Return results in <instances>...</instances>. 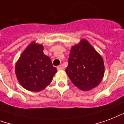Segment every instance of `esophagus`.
Listing matches in <instances>:
<instances>
[{
	"mask_svg": "<svg viewBox=\"0 0 124 124\" xmlns=\"http://www.w3.org/2000/svg\"><path fill=\"white\" fill-rule=\"evenodd\" d=\"M57 70H64V67L62 65H60L57 67Z\"/></svg>",
	"mask_w": 124,
	"mask_h": 124,
	"instance_id": "34e87169",
	"label": "esophagus"
}]
</instances>
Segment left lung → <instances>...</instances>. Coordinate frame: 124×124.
<instances>
[{
    "label": "left lung",
    "mask_w": 124,
    "mask_h": 124,
    "mask_svg": "<svg viewBox=\"0 0 124 124\" xmlns=\"http://www.w3.org/2000/svg\"><path fill=\"white\" fill-rule=\"evenodd\" d=\"M66 72L75 86L89 91L99 85L104 74L101 55L86 39H81L70 50Z\"/></svg>",
    "instance_id": "obj_1"
}]
</instances>
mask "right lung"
<instances>
[{
	"label": "right lung",
	"instance_id": "1",
	"mask_svg": "<svg viewBox=\"0 0 124 124\" xmlns=\"http://www.w3.org/2000/svg\"><path fill=\"white\" fill-rule=\"evenodd\" d=\"M16 75L23 87L32 92L45 89L53 80L57 70L43 53V46L32 42L16 63Z\"/></svg>",
	"mask_w": 124,
	"mask_h": 124
}]
</instances>
